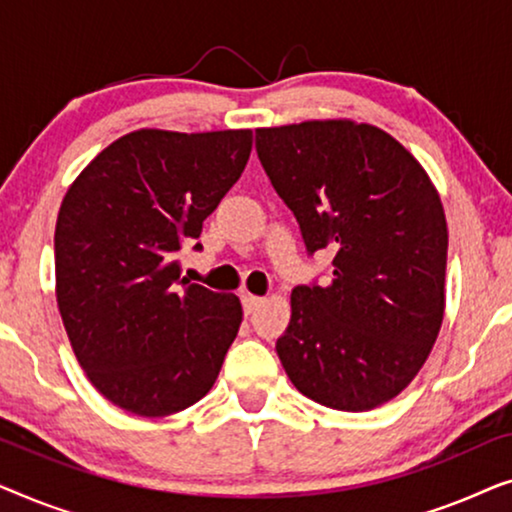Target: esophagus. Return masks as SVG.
I'll return each instance as SVG.
<instances>
[{"mask_svg":"<svg viewBox=\"0 0 512 512\" xmlns=\"http://www.w3.org/2000/svg\"><path fill=\"white\" fill-rule=\"evenodd\" d=\"M265 303V298L261 296H251V293H242V305H244V314L256 312L258 307Z\"/></svg>","mask_w":512,"mask_h":512,"instance_id":"esophagus-1","label":"esophagus"}]
</instances>
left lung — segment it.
Listing matches in <instances>:
<instances>
[{
	"instance_id": "1",
	"label": "left lung",
	"mask_w": 512,
	"mask_h": 512,
	"mask_svg": "<svg viewBox=\"0 0 512 512\" xmlns=\"http://www.w3.org/2000/svg\"><path fill=\"white\" fill-rule=\"evenodd\" d=\"M256 151L307 251H335L331 284L291 291L279 361L312 401L373 410L415 380L443 326L436 186L398 139L349 118L258 128Z\"/></svg>"
}]
</instances>
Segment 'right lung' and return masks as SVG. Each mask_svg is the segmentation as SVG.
<instances>
[{
	"mask_svg": "<svg viewBox=\"0 0 512 512\" xmlns=\"http://www.w3.org/2000/svg\"><path fill=\"white\" fill-rule=\"evenodd\" d=\"M251 139V130L128 132L62 198V324L93 387L125 412L174 415L219 377L242 324L240 298L181 279L177 251L198 240L202 221L240 179Z\"/></svg>",
	"mask_w": 512,
	"mask_h": 512,
	"instance_id": "1",
	"label": "right lung"
}]
</instances>
